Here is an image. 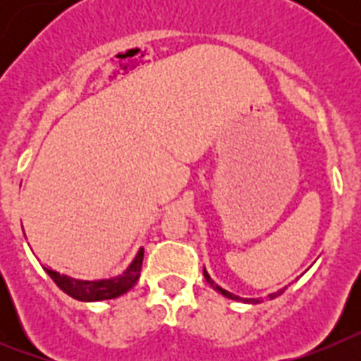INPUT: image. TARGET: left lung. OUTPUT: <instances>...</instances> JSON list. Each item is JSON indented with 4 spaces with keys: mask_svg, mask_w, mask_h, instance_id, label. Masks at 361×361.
Segmentation results:
<instances>
[{
    "mask_svg": "<svg viewBox=\"0 0 361 361\" xmlns=\"http://www.w3.org/2000/svg\"><path fill=\"white\" fill-rule=\"evenodd\" d=\"M204 279H206V282H208L209 286H212V288L215 289V291H219L220 295H224L226 298L238 300V302H251V304H258V302H260V298H240V296H237V295H233V293L226 291V289H222V288H220V286H216V283L213 282V280H212V276L208 275V271H206V269H204ZM286 289H288V286H286V288H282V289H280V291H276V293H271V295H269V298H276V296H279V295H282V293L286 291Z\"/></svg>",
    "mask_w": 361,
    "mask_h": 361,
    "instance_id": "1",
    "label": "left lung"
}]
</instances>
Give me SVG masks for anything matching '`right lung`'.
Returning a JSON list of instances; mask_svg holds the SVG:
<instances>
[{
  "label": "right lung",
  "instance_id": "add662e5",
  "mask_svg": "<svg viewBox=\"0 0 361 361\" xmlns=\"http://www.w3.org/2000/svg\"><path fill=\"white\" fill-rule=\"evenodd\" d=\"M142 258H145V247L137 251L132 264L121 275L101 280H79L72 279L68 275H61V273L49 269V267H43V269L57 283V288L72 296V298L81 300V302H99V300L117 298V296L128 293L141 276Z\"/></svg>",
  "mask_w": 361,
  "mask_h": 361
}]
</instances>
